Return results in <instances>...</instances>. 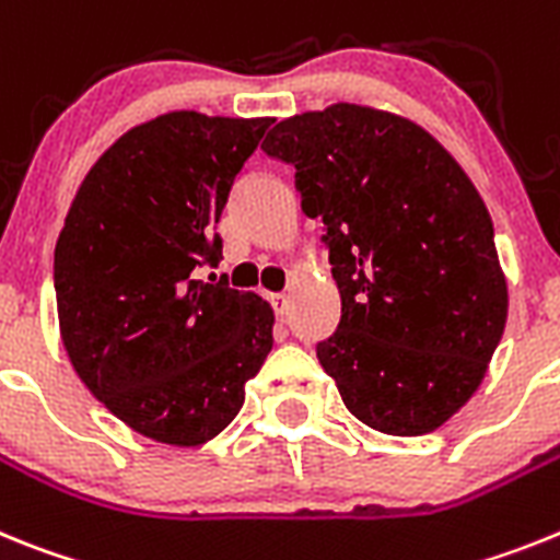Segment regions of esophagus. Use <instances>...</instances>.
Masks as SVG:
<instances>
[{"mask_svg":"<svg viewBox=\"0 0 560 560\" xmlns=\"http://www.w3.org/2000/svg\"><path fill=\"white\" fill-rule=\"evenodd\" d=\"M270 304H273L276 315H279V318H284V315H287V310H290V295H284V293H279V295H270Z\"/></svg>","mask_w":560,"mask_h":560,"instance_id":"esophagus-1","label":"esophagus"}]
</instances>
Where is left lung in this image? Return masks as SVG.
<instances>
[{"label":"left lung","instance_id":"8db88e82","mask_svg":"<svg viewBox=\"0 0 560 560\" xmlns=\"http://www.w3.org/2000/svg\"><path fill=\"white\" fill-rule=\"evenodd\" d=\"M295 165L327 228L338 329L315 347L343 406L374 431L431 434L482 386L508 279L482 197L415 120L361 104L284 118L261 143Z\"/></svg>","mask_w":560,"mask_h":560}]
</instances>
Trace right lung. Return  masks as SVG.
<instances>
[{
	"label": "right lung",
	"mask_w": 560,
	"mask_h": 560,
	"mask_svg": "<svg viewBox=\"0 0 560 560\" xmlns=\"http://www.w3.org/2000/svg\"><path fill=\"white\" fill-rule=\"evenodd\" d=\"M273 118L194 109L145 120L98 158L56 242L61 343L92 395L163 445L197 448L240 415L273 349V307L217 267V222Z\"/></svg>",
	"instance_id": "add662e5"
}]
</instances>
